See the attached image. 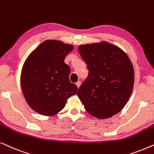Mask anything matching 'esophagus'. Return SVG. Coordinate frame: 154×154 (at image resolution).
Returning a JSON list of instances; mask_svg holds the SVG:
<instances>
[{
	"instance_id": "esophagus-1",
	"label": "esophagus",
	"mask_w": 154,
	"mask_h": 154,
	"mask_svg": "<svg viewBox=\"0 0 154 154\" xmlns=\"http://www.w3.org/2000/svg\"><path fill=\"white\" fill-rule=\"evenodd\" d=\"M81 82L80 81H79L78 82H76V83H75V85H77L78 88H79L80 85H81Z\"/></svg>"
}]
</instances>
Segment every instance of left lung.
I'll list each match as a JSON object with an SVG mask.
<instances>
[{"label":"left lung","mask_w":154,"mask_h":154,"mask_svg":"<svg viewBox=\"0 0 154 154\" xmlns=\"http://www.w3.org/2000/svg\"><path fill=\"white\" fill-rule=\"evenodd\" d=\"M78 50L89 71L77 92L85 110L100 119L116 114L133 89L134 69L129 57L107 42L81 45Z\"/></svg>","instance_id":"1"}]
</instances>
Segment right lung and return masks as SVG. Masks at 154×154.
I'll return each instance as SVG.
<instances>
[{"instance_id":"1","label":"right lung","mask_w":154,"mask_h":154,"mask_svg":"<svg viewBox=\"0 0 154 154\" xmlns=\"http://www.w3.org/2000/svg\"><path fill=\"white\" fill-rule=\"evenodd\" d=\"M73 46L47 40L38 46L25 61L21 73V85L25 100L33 110L53 116L65 106L77 92L69 81L70 67L64 63Z\"/></svg>"}]
</instances>
